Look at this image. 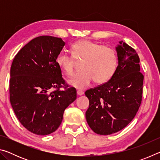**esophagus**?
<instances>
[{
    "label": "esophagus",
    "mask_w": 160,
    "mask_h": 160,
    "mask_svg": "<svg viewBox=\"0 0 160 160\" xmlns=\"http://www.w3.org/2000/svg\"><path fill=\"white\" fill-rule=\"evenodd\" d=\"M77 94H78V95L81 96V95H82V94H84V92L82 90H78L77 91Z\"/></svg>",
    "instance_id": "1"
}]
</instances>
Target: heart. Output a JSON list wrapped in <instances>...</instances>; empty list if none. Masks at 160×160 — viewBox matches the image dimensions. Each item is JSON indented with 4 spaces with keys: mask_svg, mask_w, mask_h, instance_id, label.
<instances>
[{
    "mask_svg": "<svg viewBox=\"0 0 160 160\" xmlns=\"http://www.w3.org/2000/svg\"><path fill=\"white\" fill-rule=\"evenodd\" d=\"M72 56L61 51L56 57V63L67 76L75 72V58L82 60V70L75 75L68 82L78 89L88 87L94 80L97 84L107 82L114 75L118 66L115 51L90 40H80L72 45Z\"/></svg>",
    "mask_w": 160,
    "mask_h": 160,
    "instance_id": "1",
    "label": "heart"
}]
</instances>
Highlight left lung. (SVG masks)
<instances>
[{"label": "left lung", "instance_id": "left-lung-1", "mask_svg": "<svg viewBox=\"0 0 160 160\" xmlns=\"http://www.w3.org/2000/svg\"><path fill=\"white\" fill-rule=\"evenodd\" d=\"M116 50L118 66L113 77L85 93L90 101L87 122L94 132L103 135L125 128L136 115L142 101L144 76L140 72L138 55L123 41Z\"/></svg>", "mask_w": 160, "mask_h": 160}]
</instances>
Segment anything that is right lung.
Wrapping results in <instances>:
<instances>
[{
    "label": "right lung",
    "mask_w": 160,
    "mask_h": 160,
    "mask_svg": "<svg viewBox=\"0 0 160 160\" xmlns=\"http://www.w3.org/2000/svg\"><path fill=\"white\" fill-rule=\"evenodd\" d=\"M65 46L61 38H34L16 54L10 68V101L18 120L29 131L45 135L58 129L65 109L77 98L65 85L56 57ZM64 85L63 90L60 88ZM56 90L51 91L52 88Z\"/></svg>",
    "instance_id": "right-lung-1"
}]
</instances>
